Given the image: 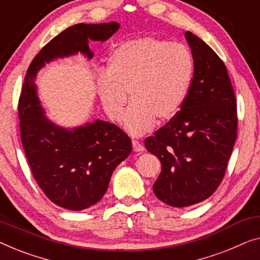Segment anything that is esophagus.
Masks as SVG:
<instances>
[{
    "label": "esophagus",
    "mask_w": 260,
    "mask_h": 260,
    "mask_svg": "<svg viewBox=\"0 0 260 260\" xmlns=\"http://www.w3.org/2000/svg\"><path fill=\"white\" fill-rule=\"evenodd\" d=\"M132 145H133V151L134 152H144L145 151L144 146H142L140 142L137 141V140L132 141Z\"/></svg>",
    "instance_id": "obj_1"
}]
</instances>
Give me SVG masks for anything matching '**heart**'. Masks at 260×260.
Wrapping results in <instances>:
<instances>
[{"label":"heart","instance_id":"heart-1","mask_svg":"<svg viewBox=\"0 0 260 260\" xmlns=\"http://www.w3.org/2000/svg\"><path fill=\"white\" fill-rule=\"evenodd\" d=\"M191 52L182 43L158 38L123 42L108 58L107 73L98 76V93L109 119L119 121L129 94L123 123L141 135L180 109L192 78Z\"/></svg>","mask_w":260,"mask_h":260}]
</instances>
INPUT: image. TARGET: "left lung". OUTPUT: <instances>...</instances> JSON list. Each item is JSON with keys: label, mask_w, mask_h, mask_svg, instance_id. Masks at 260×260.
<instances>
[{"label": "left lung", "mask_w": 260, "mask_h": 260, "mask_svg": "<svg viewBox=\"0 0 260 260\" xmlns=\"http://www.w3.org/2000/svg\"><path fill=\"white\" fill-rule=\"evenodd\" d=\"M193 78L180 111L146 138L145 147L161 162L153 185L156 198L174 207L207 199L224 179L237 139V101L228 69L202 39L185 32Z\"/></svg>", "instance_id": "8db88e82"}]
</instances>
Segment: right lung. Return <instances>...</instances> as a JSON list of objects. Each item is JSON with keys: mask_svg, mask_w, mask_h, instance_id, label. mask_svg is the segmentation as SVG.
Instances as JSON below:
<instances>
[{"mask_svg": "<svg viewBox=\"0 0 260 260\" xmlns=\"http://www.w3.org/2000/svg\"><path fill=\"white\" fill-rule=\"evenodd\" d=\"M119 28L118 22L72 25L40 50L24 78L19 99L24 154L47 198L67 210H85L104 197L113 171L131 154L132 141L121 128L102 120L71 131L54 125L45 116L34 80L56 57L81 52L90 58L88 40L106 41Z\"/></svg>", "mask_w": 260, "mask_h": 260, "instance_id": "obj_1", "label": "right lung"}]
</instances>
